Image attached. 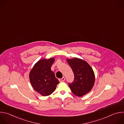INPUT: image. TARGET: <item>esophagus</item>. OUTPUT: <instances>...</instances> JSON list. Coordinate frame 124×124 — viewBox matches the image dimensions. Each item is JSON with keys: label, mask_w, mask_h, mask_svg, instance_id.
<instances>
[{"label": "esophagus", "mask_w": 124, "mask_h": 124, "mask_svg": "<svg viewBox=\"0 0 124 124\" xmlns=\"http://www.w3.org/2000/svg\"><path fill=\"white\" fill-rule=\"evenodd\" d=\"M65 78L64 77H63L62 78H59V80L60 82H63V81H65Z\"/></svg>", "instance_id": "1"}]
</instances>
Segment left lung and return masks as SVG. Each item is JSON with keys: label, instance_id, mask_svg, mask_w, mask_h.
<instances>
[{"label": "left lung", "instance_id": "left-lung-1", "mask_svg": "<svg viewBox=\"0 0 124 124\" xmlns=\"http://www.w3.org/2000/svg\"><path fill=\"white\" fill-rule=\"evenodd\" d=\"M67 61L71 67L75 78L69 86L73 93L82 97L89 92L94 85L95 77L91 67L85 61L78 58L67 59Z\"/></svg>", "mask_w": 124, "mask_h": 124}]
</instances>
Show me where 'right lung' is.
I'll use <instances>...</instances> for the list:
<instances>
[{
  "mask_svg": "<svg viewBox=\"0 0 124 124\" xmlns=\"http://www.w3.org/2000/svg\"><path fill=\"white\" fill-rule=\"evenodd\" d=\"M55 59H41L34 65L29 73L30 83L34 90L43 96L50 95L54 91L59 80L51 67Z\"/></svg>",
  "mask_w": 124,
  "mask_h": 124,
  "instance_id": "right-lung-1",
  "label": "right lung"
}]
</instances>
